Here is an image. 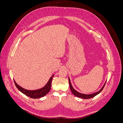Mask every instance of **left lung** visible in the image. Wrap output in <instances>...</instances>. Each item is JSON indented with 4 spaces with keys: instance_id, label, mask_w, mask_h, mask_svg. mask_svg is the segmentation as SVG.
<instances>
[{
    "instance_id": "8db88e82",
    "label": "left lung",
    "mask_w": 123,
    "mask_h": 123,
    "mask_svg": "<svg viewBox=\"0 0 123 123\" xmlns=\"http://www.w3.org/2000/svg\"><path fill=\"white\" fill-rule=\"evenodd\" d=\"M69 86H70V88L71 89V91L72 92V93L77 97L78 98H84V99H88V98H93V97H94L95 96H96V95L98 94L99 93L102 91V90L103 89V88H104V86H105V84L106 83V81L104 84V85H103V87L100 89V90L98 91V92H96L95 93H92V94H83V93H80L79 92L77 91L76 90H75V89H74V88L73 87L72 85L71 84V81H70V79L69 77Z\"/></svg>"
}]
</instances>
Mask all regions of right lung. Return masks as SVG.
Wrapping results in <instances>:
<instances>
[{"label": "right lung", "mask_w": 123, "mask_h": 123, "mask_svg": "<svg viewBox=\"0 0 123 123\" xmlns=\"http://www.w3.org/2000/svg\"><path fill=\"white\" fill-rule=\"evenodd\" d=\"M54 75H53L50 78V79L48 80V83L43 87L35 90H27V89H24V88L20 86L19 85H18L15 80L14 83L17 89L21 92L23 93V94L32 98H39L45 96L47 94H48V93L50 91L51 89L52 80Z\"/></svg>", "instance_id": "add662e5"}]
</instances>
